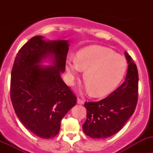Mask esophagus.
Segmentation results:
<instances>
[{"mask_svg": "<svg viewBox=\"0 0 153 153\" xmlns=\"http://www.w3.org/2000/svg\"><path fill=\"white\" fill-rule=\"evenodd\" d=\"M77 103H78V104H84V101H83V100L80 99V98H78V99H77Z\"/></svg>", "mask_w": 153, "mask_h": 153, "instance_id": "esophagus-1", "label": "esophagus"}]
</instances>
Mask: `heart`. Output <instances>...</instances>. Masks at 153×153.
<instances>
[{"label": "heart", "instance_id": "obj_1", "mask_svg": "<svg viewBox=\"0 0 153 153\" xmlns=\"http://www.w3.org/2000/svg\"><path fill=\"white\" fill-rule=\"evenodd\" d=\"M126 69L124 57L101 46L84 48L76 58L68 57L66 60L69 82L72 84L78 74L85 71L86 90L95 97L105 96L112 92L123 79Z\"/></svg>", "mask_w": 153, "mask_h": 153}]
</instances>
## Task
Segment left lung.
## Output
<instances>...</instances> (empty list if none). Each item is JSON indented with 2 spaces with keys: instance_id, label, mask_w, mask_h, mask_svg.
I'll list each match as a JSON object with an SVG mask.
<instances>
[{
  "instance_id": "left-lung-1",
  "label": "left lung",
  "mask_w": 153,
  "mask_h": 153,
  "mask_svg": "<svg viewBox=\"0 0 153 153\" xmlns=\"http://www.w3.org/2000/svg\"><path fill=\"white\" fill-rule=\"evenodd\" d=\"M128 68L124 82L98 102H85L83 130L92 138H106L121 130L134 113L138 101V74L132 58L124 52Z\"/></svg>"
}]
</instances>
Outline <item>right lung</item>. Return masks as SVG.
Listing matches in <instances>:
<instances>
[{
	"instance_id": "right-lung-1",
	"label": "right lung",
	"mask_w": 153,
	"mask_h": 153,
	"mask_svg": "<svg viewBox=\"0 0 153 153\" xmlns=\"http://www.w3.org/2000/svg\"><path fill=\"white\" fill-rule=\"evenodd\" d=\"M69 41H49L38 35L29 40L15 57L11 74L10 97L24 126L42 138H52L61 121L76 104V97L61 78ZM50 65L44 66L43 62Z\"/></svg>"
}]
</instances>
